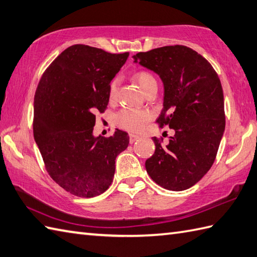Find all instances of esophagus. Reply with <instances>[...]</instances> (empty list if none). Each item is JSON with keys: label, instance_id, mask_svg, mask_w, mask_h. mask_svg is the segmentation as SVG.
Returning <instances> with one entry per match:
<instances>
[{"label": "esophagus", "instance_id": "1", "mask_svg": "<svg viewBox=\"0 0 257 257\" xmlns=\"http://www.w3.org/2000/svg\"><path fill=\"white\" fill-rule=\"evenodd\" d=\"M138 140H140V136L139 135H134V134H131L130 135V143L131 144L135 143V142L138 141Z\"/></svg>", "mask_w": 257, "mask_h": 257}]
</instances>
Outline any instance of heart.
Wrapping results in <instances>:
<instances>
[{"mask_svg": "<svg viewBox=\"0 0 257 257\" xmlns=\"http://www.w3.org/2000/svg\"><path fill=\"white\" fill-rule=\"evenodd\" d=\"M134 81L139 84L142 92L145 93L148 89H151L154 85H157L156 79L154 78L152 73L148 71H139L136 72L134 77ZM118 87V80L114 79V80L110 84L109 89V96L110 99L113 100L116 96ZM151 115L150 113L143 111V110H135V109H124L119 111L116 114L115 121L119 125V126L132 131V132H140V131L145 127L146 123L150 119Z\"/></svg>", "mask_w": 257, "mask_h": 257, "instance_id": "obj_1", "label": "heart"}]
</instances>
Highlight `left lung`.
<instances>
[{"label": "left lung", "mask_w": 257, "mask_h": 257, "mask_svg": "<svg viewBox=\"0 0 257 257\" xmlns=\"http://www.w3.org/2000/svg\"><path fill=\"white\" fill-rule=\"evenodd\" d=\"M133 59L162 79L164 102L157 122L174 131L166 145L153 138L156 150L145 163L147 173L165 189L186 190L212 166L224 133L220 79L206 58L181 45L139 53Z\"/></svg>", "instance_id": "8db88e82"}]
</instances>
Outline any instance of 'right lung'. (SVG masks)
I'll return each instance as SVG.
<instances>
[{
  "label": "right lung",
  "instance_id": "right-lung-1",
  "mask_svg": "<svg viewBox=\"0 0 257 257\" xmlns=\"http://www.w3.org/2000/svg\"><path fill=\"white\" fill-rule=\"evenodd\" d=\"M127 57L73 45L51 62L38 83L34 139L51 178L75 196L103 193L112 184L116 156L128 146V134L121 130L106 139L93 135L95 113L106 109L110 82Z\"/></svg>",
  "mask_w": 257,
  "mask_h": 257
}]
</instances>
